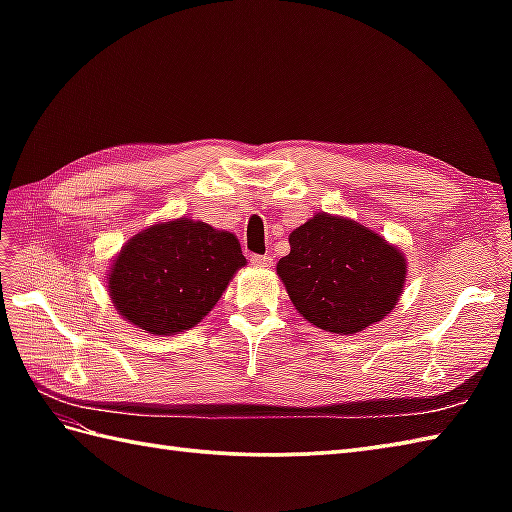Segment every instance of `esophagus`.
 I'll use <instances>...</instances> for the list:
<instances>
[{
    "label": "esophagus",
    "mask_w": 512,
    "mask_h": 512,
    "mask_svg": "<svg viewBox=\"0 0 512 512\" xmlns=\"http://www.w3.org/2000/svg\"><path fill=\"white\" fill-rule=\"evenodd\" d=\"M250 264L257 268H270L273 266V257L270 255H250Z\"/></svg>",
    "instance_id": "obj_1"
}]
</instances>
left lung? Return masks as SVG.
<instances>
[{
  "mask_svg": "<svg viewBox=\"0 0 512 512\" xmlns=\"http://www.w3.org/2000/svg\"><path fill=\"white\" fill-rule=\"evenodd\" d=\"M277 275L312 325L354 334L396 306L407 266L378 233L319 213L290 233V253L279 259Z\"/></svg>",
  "mask_w": 512,
  "mask_h": 512,
  "instance_id": "obj_1",
  "label": "left lung"
}]
</instances>
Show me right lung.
<instances>
[{"instance_id":"1","label":"right lung","mask_w":512,"mask_h":512,"mask_svg":"<svg viewBox=\"0 0 512 512\" xmlns=\"http://www.w3.org/2000/svg\"><path fill=\"white\" fill-rule=\"evenodd\" d=\"M244 264L233 233L182 217L129 239L107 284L129 323L151 334H176L211 312Z\"/></svg>"}]
</instances>
